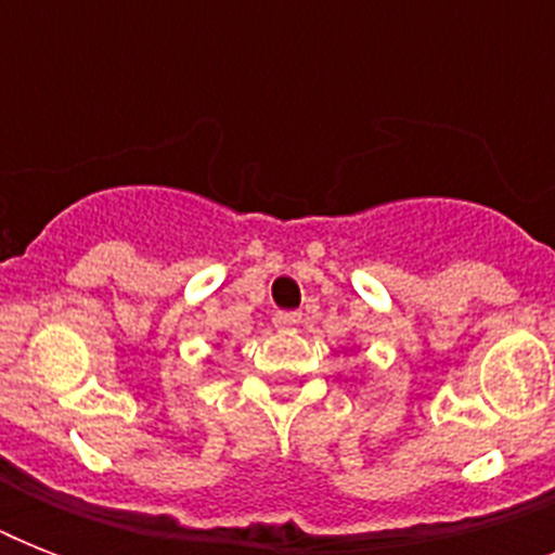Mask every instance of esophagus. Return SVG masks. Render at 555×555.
<instances>
[{
    "mask_svg": "<svg viewBox=\"0 0 555 555\" xmlns=\"http://www.w3.org/2000/svg\"><path fill=\"white\" fill-rule=\"evenodd\" d=\"M299 322H302V313H296V311H279L276 317H273V325H276L279 331L296 328Z\"/></svg>",
    "mask_w": 555,
    "mask_h": 555,
    "instance_id": "obj_1",
    "label": "esophagus"
}]
</instances>
